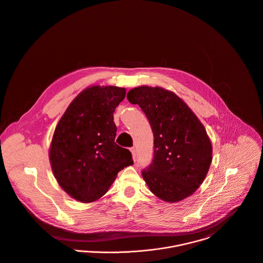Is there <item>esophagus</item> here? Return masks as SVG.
Listing matches in <instances>:
<instances>
[{
	"mask_svg": "<svg viewBox=\"0 0 263 263\" xmlns=\"http://www.w3.org/2000/svg\"><path fill=\"white\" fill-rule=\"evenodd\" d=\"M130 152L132 153L133 159H134V160H136V158H137V157H136V148H135V147H131V148H130Z\"/></svg>",
	"mask_w": 263,
	"mask_h": 263,
	"instance_id": "1",
	"label": "esophagus"
}]
</instances>
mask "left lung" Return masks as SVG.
Here are the masks:
<instances>
[{"mask_svg":"<svg viewBox=\"0 0 263 263\" xmlns=\"http://www.w3.org/2000/svg\"><path fill=\"white\" fill-rule=\"evenodd\" d=\"M128 101L145 114L154 133V158L142 170L151 191L167 202L191 195L203 182L211 162L208 133L186 104L172 91L140 86Z\"/></svg>","mask_w":263,"mask_h":263,"instance_id":"obj_1","label":"left lung"}]
</instances>
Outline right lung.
<instances>
[{"label": "right lung", "instance_id": "add662e5", "mask_svg": "<svg viewBox=\"0 0 263 263\" xmlns=\"http://www.w3.org/2000/svg\"><path fill=\"white\" fill-rule=\"evenodd\" d=\"M126 90L92 86L83 90L59 121L50 149L53 175L71 197L92 202L105 195L118 173L133 163L115 142V108Z\"/></svg>", "mask_w": 263, "mask_h": 263}]
</instances>
